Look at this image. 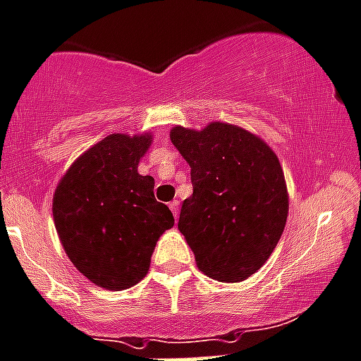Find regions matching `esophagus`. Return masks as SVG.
<instances>
[{"label":"esophagus","instance_id":"1","mask_svg":"<svg viewBox=\"0 0 361 361\" xmlns=\"http://www.w3.org/2000/svg\"><path fill=\"white\" fill-rule=\"evenodd\" d=\"M170 209H171V212H173L175 218H177V216H178V200L170 202Z\"/></svg>","mask_w":361,"mask_h":361}]
</instances>
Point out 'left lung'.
<instances>
[{
	"label": "left lung",
	"instance_id": "left-lung-1",
	"mask_svg": "<svg viewBox=\"0 0 361 361\" xmlns=\"http://www.w3.org/2000/svg\"><path fill=\"white\" fill-rule=\"evenodd\" d=\"M171 143L191 166L193 195L178 230L202 273L243 281L266 264L286 228L289 197L276 154L238 126L173 127Z\"/></svg>",
	"mask_w": 361,
	"mask_h": 361
}]
</instances>
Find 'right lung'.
<instances>
[{
  "label": "right lung",
  "mask_w": 361,
  "mask_h": 361,
  "mask_svg": "<svg viewBox=\"0 0 361 361\" xmlns=\"http://www.w3.org/2000/svg\"><path fill=\"white\" fill-rule=\"evenodd\" d=\"M150 135H109L74 161L58 184L53 216L78 271L95 286L122 290L147 274L156 243L173 214L138 173Z\"/></svg>",
  "instance_id": "add662e5"
}]
</instances>
